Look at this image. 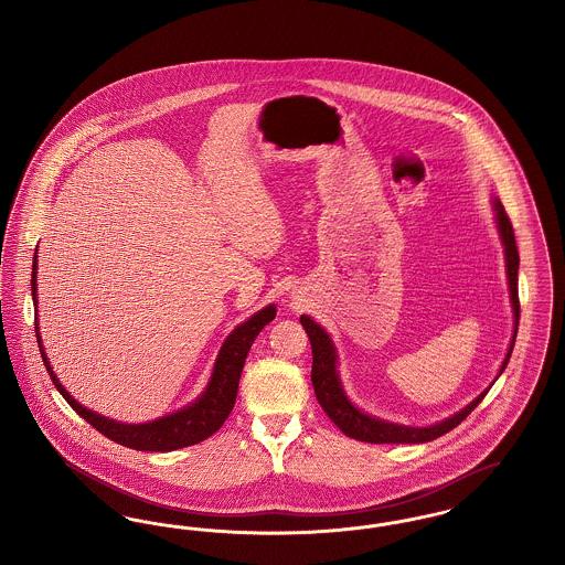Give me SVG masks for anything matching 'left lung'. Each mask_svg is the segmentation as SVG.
<instances>
[{
  "label": "left lung",
  "instance_id": "8db88e82",
  "mask_svg": "<svg viewBox=\"0 0 565 565\" xmlns=\"http://www.w3.org/2000/svg\"><path fill=\"white\" fill-rule=\"evenodd\" d=\"M495 217H498V228H500V237L504 243V252H507V273H509V286H511V300L512 309H514V337L516 339V326H519V313H521V305H519V288H516V273H519V249H516V242H514V231H512V222L509 214L504 212V205L495 199ZM300 323L311 341V353H313V366H311V381H313V390L318 396V403L322 404L323 413L332 419V424L348 434L350 438L362 440V443H373V445H387V443H428L434 440L443 434L457 428L479 404L487 396L489 390H484L483 394L468 404L466 408H461L454 417L430 426V428H408V426H398V424H387L381 422L375 417H369L364 413H360L353 404L348 401V396L343 394L341 381L337 375V353H334V345L328 339V334L323 332L322 326L313 322L311 318L302 316ZM509 350V355L500 369V375L504 373L512 353Z\"/></svg>",
  "mask_w": 565,
  "mask_h": 565
}]
</instances>
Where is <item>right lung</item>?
Listing matches in <instances>:
<instances>
[{
  "instance_id": "obj_1",
  "label": "right lung",
  "mask_w": 565,
  "mask_h": 565,
  "mask_svg": "<svg viewBox=\"0 0 565 565\" xmlns=\"http://www.w3.org/2000/svg\"><path fill=\"white\" fill-rule=\"evenodd\" d=\"M35 270H38V267H35V256H33V269H31L33 305H38ZM273 320H275V307L269 305L263 311H258L256 316H252L239 328H235L233 334L224 341V345L220 350V355L215 360L214 376H212L205 394L192 406H186L184 411L157 419L152 424H141V426L116 424V422L106 419L97 413L86 411L82 404L76 403L65 392V387L58 383V379L54 376L51 362L42 350L38 320L33 326H35V337H38V345H40L44 366L53 379L54 387L61 392V396L81 415L84 422H88L95 430L108 436L109 440H114L122 447L135 449V451H175V449H182V447L196 445V443L210 438L212 434L222 428V424L226 422V417L231 415V411L235 406L237 390H239V376H242L247 351L252 348V343L256 341V337L260 334V330Z\"/></svg>"
}]
</instances>
